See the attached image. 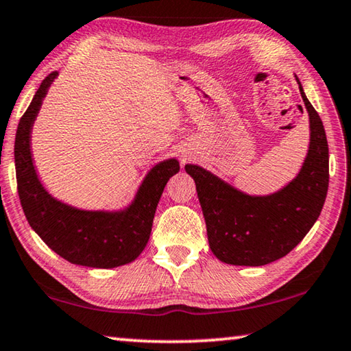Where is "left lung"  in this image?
<instances>
[{
	"mask_svg": "<svg viewBox=\"0 0 351 351\" xmlns=\"http://www.w3.org/2000/svg\"><path fill=\"white\" fill-rule=\"evenodd\" d=\"M295 80L309 117V147L298 174L283 188L266 196H252L202 166L185 165L196 182L210 249L222 263L264 266L280 260L306 237L325 204L328 143L319 113L297 76Z\"/></svg>",
	"mask_w": 351,
	"mask_h": 351,
	"instance_id": "left-lung-1",
	"label": "left lung"
}]
</instances>
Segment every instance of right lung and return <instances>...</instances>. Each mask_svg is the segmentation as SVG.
Instances as JSON below:
<instances>
[{
	"label": "right lung",
	"mask_w": 351,
	"mask_h": 351,
	"mask_svg": "<svg viewBox=\"0 0 351 351\" xmlns=\"http://www.w3.org/2000/svg\"><path fill=\"white\" fill-rule=\"evenodd\" d=\"M57 74L54 71L43 79L16 129L14 154L23 211L43 243L66 261L97 269L124 266L145 250L158 200L180 165L177 158H168L152 166L132 202L121 210H82L51 196L34 165L31 134Z\"/></svg>",
	"instance_id": "1"
}]
</instances>
